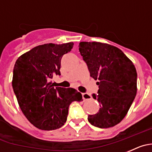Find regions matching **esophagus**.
<instances>
[{
	"label": "esophagus",
	"mask_w": 152,
	"mask_h": 152,
	"mask_svg": "<svg viewBox=\"0 0 152 152\" xmlns=\"http://www.w3.org/2000/svg\"><path fill=\"white\" fill-rule=\"evenodd\" d=\"M82 96H83V99L84 100H88L91 99V96L89 94H87V93H84L82 94Z\"/></svg>",
	"instance_id": "obj_1"
}]
</instances>
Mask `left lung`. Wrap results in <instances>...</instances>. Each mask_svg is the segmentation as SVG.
Returning <instances> with one entry per match:
<instances>
[{"label": "left lung", "mask_w": 152, "mask_h": 152, "mask_svg": "<svg viewBox=\"0 0 152 152\" xmlns=\"http://www.w3.org/2000/svg\"><path fill=\"white\" fill-rule=\"evenodd\" d=\"M79 52L90 72L98 80L100 108L88 121L98 128H110L124 119L137 93V72L132 61L117 47L99 42H80Z\"/></svg>", "instance_id": "1"}]
</instances>
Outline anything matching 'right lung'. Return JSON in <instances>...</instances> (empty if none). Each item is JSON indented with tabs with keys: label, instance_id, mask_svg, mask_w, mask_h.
I'll use <instances>...</instances> for the list:
<instances>
[{
	"label": "right lung",
	"instance_id": "add662e5",
	"mask_svg": "<svg viewBox=\"0 0 152 152\" xmlns=\"http://www.w3.org/2000/svg\"><path fill=\"white\" fill-rule=\"evenodd\" d=\"M73 45H38L20 56L14 64L12 86L18 104L26 119L39 129H59L66 122L70 104L83 100L77 90L55 88L51 80L53 75H61V58Z\"/></svg>",
	"mask_w": 152,
	"mask_h": 152
}]
</instances>
